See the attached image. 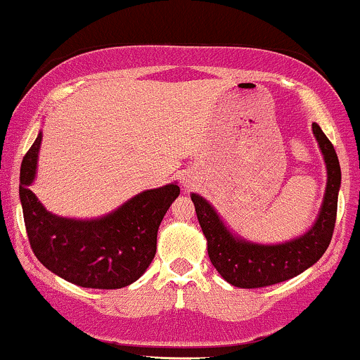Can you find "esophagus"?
<instances>
[{
    "label": "esophagus",
    "mask_w": 360,
    "mask_h": 360,
    "mask_svg": "<svg viewBox=\"0 0 360 360\" xmlns=\"http://www.w3.org/2000/svg\"><path fill=\"white\" fill-rule=\"evenodd\" d=\"M181 181H183L184 188H189V186L193 184V176L189 174V172H184V174L181 176Z\"/></svg>",
    "instance_id": "esophagus-1"
}]
</instances>
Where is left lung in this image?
<instances>
[{
    "label": "left lung",
    "mask_w": 360,
    "mask_h": 360,
    "mask_svg": "<svg viewBox=\"0 0 360 360\" xmlns=\"http://www.w3.org/2000/svg\"><path fill=\"white\" fill-rule=\"evenodd\" d=\"M311 128L325 160L326 188L315 223L300 237L281 243L247 240L226 226L210 201L191 193L198 221L206 237L210 260L221 278L232 286L264 288L295 278L318 262L330 245L337 218L342 172L332 142L326 139L318 123H313Z\"/></svg>",
    "instance_id": "8db88e82"
}]
</instances>
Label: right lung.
<instances>
[{"mask_svg": "<svg viewBox=\"0 0 360 360\" xmlns=\"http://www.w3.org/2000/svg\"><path fill=\"white\" fill-rule=\"evenodd\" d=\"M40 143L42 131L20 169V201L37 259L53 274L81 288L118 289L135 283L154 259L157 230L179 196V186L171 183L147 189L98 218L59 217L47 212L30 189Z\"/></svg>", "mask_w": 360, "mask_h": 360, "instance_id": "add662e5", "label": "right lung"}]
</instances>
